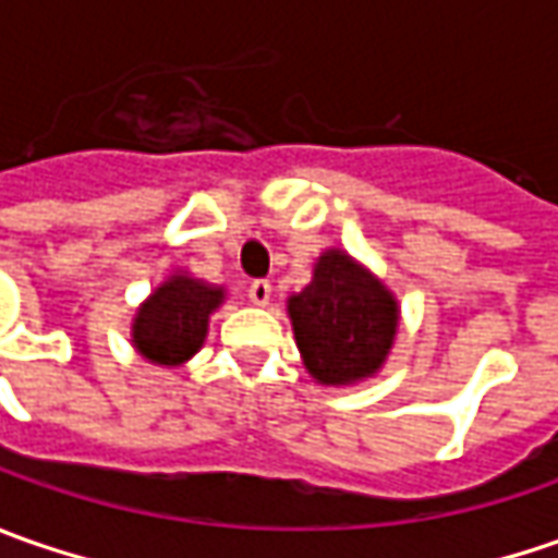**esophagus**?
<instances>
[{
	"label": "esophagus",
	"instance_id": "1",
	"mask_svg": "<svg viewBox=\"0 0 558 558\" xmlns=\"http://www.w3.org/2000/svg\"><path fill=\"white\" fill-rule=\"evenodd\" d=\"M247 298H251V304H257V307H267L269 301H272V286H269L267 279H257V282H251Z\"/></svg>",
	"mask_w": 558,
	"mask_h": 558
}]
</instances>
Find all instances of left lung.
Instances as JSON below:
<instances>
[{
    "mask_svg": "<svg viewBox=\"0 0 558 558\" xmlns=\"http://www.w3.org/2000/svg\"><path fill=\"white\" fill-rule=\"evenodd\" d=\"M286 307L304 369L329 388L375 378L400 332L395 291L341 247L316 257L311 286L289 294Z\"/></svg>",
    "mask_w": 558,
    "mask_h": 558,
    "instance_id": "1",
    "label": "left lung"
}]
</instances>
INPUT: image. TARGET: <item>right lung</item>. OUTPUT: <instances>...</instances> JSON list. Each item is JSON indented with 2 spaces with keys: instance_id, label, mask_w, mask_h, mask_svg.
Here are the masks:
<instances>
[{
  "instance_id": "1",
  "label": "right lung",
  "mask_w": 558,
  "mask_h": 558,
  "mask_svg": "<svg viewBox=\"0 0 558 558\" xmlns=\"http://www.w3.org/2000/svg\"><path fill=\"white\" fill-rule=\"evenodd\" d=\"M226 289L189 269H173L133 316L130 341L145 363L177 369L204 348L210 316L223 307Z\"/></svg>"
}]
</instances>
